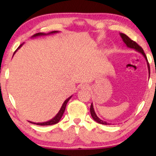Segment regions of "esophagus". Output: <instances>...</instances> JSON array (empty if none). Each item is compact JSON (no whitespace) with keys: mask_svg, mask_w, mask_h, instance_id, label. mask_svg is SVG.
I'll return each mask as SVG.
<instances>
[{"mask_svg":"<svg viewBox=\"0 0 156 156\" xmlns=\"http://www.w3.org/2000/svg\"><path fill=\"white\" fill-rule=\"evenodd\" d=\"M80 87H81V89H87L89 88V86L86 84H83L81 85Z\"/></svg>","mask_w":156,"mask_h":156,"instance_id":"esophagus-1","label":"esophagus"}]
</instances>
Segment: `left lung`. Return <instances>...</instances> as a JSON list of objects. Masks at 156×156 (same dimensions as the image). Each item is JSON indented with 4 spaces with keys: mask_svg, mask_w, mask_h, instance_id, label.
I'll use <instances>...</instances> for the list:
<instances>
[{
    "mask_svg": "<svg viewBox=\"0 0 156 156\" xmlns=\"http://www.w3.org/2000/svg\"><path fill=\"white\" fill-rule=\"evenodd\" d=\"M120 36L121 37V38H122L123 42H124L125 44L128 47V48L133 49V50H135L136 51V52L140 53V54H141L144 57V58L146 59V60L147 66H148V69L149 76H150V66H149V64H148V59H147L146 55V54H145L144 51L142 49L141 47H140L139 45H138V44L136 43V42H134L132 40L130 39V38L128 37L126 35H125V34L120 33ZM90 113H91V117H92L94 120L95 121H97V123H101V124H104V125H109L110 124L109 123H107L106 121H104L103 120H101V119H100L99 117L97 116V114H96V113L94 112V106H93L92 103H91V106H90Z\"/></svg>",
    "mask_w": 156,
    "mask_h": 156,
    "instance_id": "1",
    "label": "left lung"
}]
</instances>
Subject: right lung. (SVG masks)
Returning <instances> with one entry per match:
<instances>
[{
  "label": "right lung",
  "instance_id": "right-lung-1",
  "mask_svg": "<svg viewBox=\"0 0 156 156\" xmlns=\"http://www.w3.org/2000/svg\"><path fill=\"white\" fill-rule=\"evenodd\" d=\"M59 33L58 31H52L50 32V33H36L35 34V35H33V36H32V38L33 37H40V36H44V35H51V34H55V33ZM23 44H21L20 46L18 47V49L15 51L14 53H13V55H15V53H16L17 52V50H18V49H20L21 47L23 46ZM72 97V96H71V97H69V98H67V99L65 100V101H64V103L62 104V106H61V108L59 109V112L57 113V114H56V116H55L54 118H52V119H50V121H45V122H42V123H35V122H33V121H29L30 123H33V124H36V125H39V126H50V125H53V124H56V123H57L59 121V120H60L62 116V115L64 114V112H65V108H66V106H67V102L69 101V100L71 99V97Z\"/></svg>",
  "mask_w": 156,
  "mask_h": 156
}]
</instances>
